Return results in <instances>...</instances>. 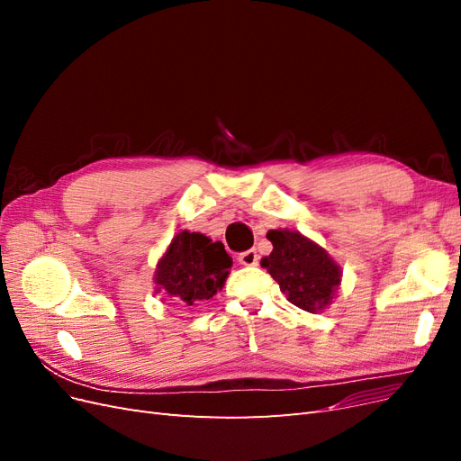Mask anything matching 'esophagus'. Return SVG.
<instances>
[{
    "instance_id": "34e87169",
    "label": "esophagus",
    "mask_w": 461,
    "mask_h": 461,
    "mask_svg": "<svg viewBox=\"0 0 461 461\" xmlns=\"http://www.w3.org/2000/svg\"><path fill=\"white\" fill-rule=\"evenodd\" d=\"M239 261H240L242 265H246V267H254V265L259 263V256H258L256 249H248V252H242V254L239 256Z\"/></svg>"
}]
</instances>
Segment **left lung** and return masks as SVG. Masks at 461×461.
Instances as JSON below:
<instances>
[{"mask_svg": "<svg viewBox=\"0 0 461 461\" xmlns=\"http://www.w3.org/2000/svg\"><path fill=\"white\" fill-rule=\"evenodd\" d=\"M267 239L273 252L261 259V267L269 271L286 300L310 313L325 310L340 285L339 263L296 230H269Z\"/></svg>", "mask_w": 461, "mask_h": 461, "instance_id": "1", "label": "left lung"}]
</instances>
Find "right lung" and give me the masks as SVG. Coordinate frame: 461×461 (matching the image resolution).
Segmentation results:
<instances>
[{"label": "right lung", "mask_w": 461, "mask_h": 461, "mask_svg": "<svg viewBox=\"0 0 461 461\" xmlns=\"http://www.w3.org/2000/svg\"><path fill=\"white\" fill-rule=\"evenodd\" d=\"M232 258L200 232H178L158 263L156 290L186 305L209 300L225 285Z\"/></svg>", "instance_id": "add662e5"}]
</instances>
